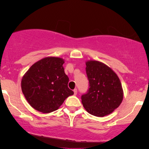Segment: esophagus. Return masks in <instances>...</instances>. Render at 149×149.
I'll return each instance as SVG.
<instances>
[{
    "label": "esophagus",
    "mask_w": 149,
    "mask_h": 149,
    "mask_svg": "<svg viewBox=\"0 0 149 149\" xmlns=\"http://www.w3.org/2000/svg\"><path fill=\"white\" fill-rule=\"evenodd\" d=\"M73 92H74V95H76L77 94V89L76 88H75L74 90H73Z\"/></svg>",
    "instance_id": "34e87169"
}]
</instances>
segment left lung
Here are the masks:
<instances>
[{
  "mask_svg": "<svg viewBox=\"0 0 149 149\" xmlns=\"http://www.w3.org/2000/svg\"><path fill=\"white\" fill-rule=\"evenodd\" d=\"M85 64L90 88L81 96L82 104L91 115L104 117L111 113L122 103L123 90L120 80L104 63L89 60Z\"/></svg>",
  "mask_w": 149,
  "mask_h": 149,
  "instance_id": "8db88e82",
  "label": "left lung"
}]
</instances>
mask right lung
Listing matches in <instances>:
<instances>
[{
    "label": "right lung",
    "mask_w": 149,
    "mask_h": 149,
    "mask_svg": "<svg viewBox=\"0 0 149 149\" xmlns=\"http://www.w3.org/2000/svg\"><path fill=\"white\" fill-rule=\"evenodd\" d=\"M62 58L45 57L29 68L22 77V90L28 103L38 111L48 113L57 110L73 92L68 88Z\"/></svg>",
    "instance_id": "add662e5"
}]
</instances>
